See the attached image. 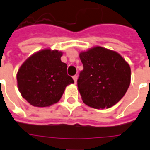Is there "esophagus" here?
<instances>
[{
	"label": "esophagus",
	"mask_w": 150,
	"mask_h": 150,
	"mask_svg": "<svg viewBox=\"0 0 150 150\" xmlns=\"http://www.w3.org/2000/svg\"><path fill=\"white\" fill-rule=\"evenodd\" d=\"M77 79H78V76H77V75H74V76H73V79H74V81H75V83L77 82Z\"/></svg>",
	"instance_id": "esophagus-1"
}]
</instances>
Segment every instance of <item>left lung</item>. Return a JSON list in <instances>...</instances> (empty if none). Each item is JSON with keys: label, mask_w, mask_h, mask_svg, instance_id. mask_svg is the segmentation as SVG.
I'll return each mask as SVG.
<instances>
[{"label": "left lung", "mask_w": 150, "mask_h": 150, "mask_svg": "<svg viewBox=\"0 0 150 150\" xmlns=\"http://www.w3.org/2000/svg\"><path fill=\"white\" fill-rule=\"evenodd\" d=\"M83 70L77 85L83 101L95 109L110 108L125 95L131 82V68L122 57L100 46L81 52Z\"/></svg>", "instance_id": "obj_1"}]
</instances>
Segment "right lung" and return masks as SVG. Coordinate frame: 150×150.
<instances>
[{
  "instance_id": "1",
  "label": "right lung",
  "mask_w": 150,
  "mask_h": 150,
  "mask_svg": "<svg viewBox=\"0 0 150 150\" xmlns=\"http://www.w3.org/2000/svg\"><path fill=\"white\" fill-rule=\"evenodd\" d=\"M62 53L50 49L32 54L17 73L18 88L22 97L37 107L57 103L66 87L74 83L67 75V65L61 61Z\"/></svg>"
}]
</instances>
